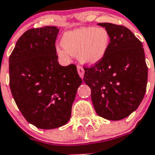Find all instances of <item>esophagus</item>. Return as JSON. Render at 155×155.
<instances>
[{
  "label": "esophagus",
  "mask_w": 155,
  "mask_h": 155,
  "mask_svg": "<svg viewBox=\"0 0 155 155\" xmlns=\"http://www.w3.org/2000/svg\"><path fill=\"white\" fill-rule=\"evenodd\" d=\"M78 74L80 75L81 78H84V68H82L81 66L78 65Z\"/></svg>",
  "instance_id": "1"
}]
</instances>
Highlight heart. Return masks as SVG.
<instances>
[{
	"mask_svg": "<svg viewBox=\"0 0 155 155\" xmlns=\"http://www.w3.org/2000/svg\"><path fill=\"white\" fill-rule=\"evenodd\" d=\"M109 42L110 35L105 28L85 27L66 31L61 40L64 50L57 48V51L64 58L71 54L78 56L82 63L94 64L103 58Z\"/></svg>",
	"mask_w": 155,
	"mask_h": 155,
	"instance_id": "b5f03b06",
	"label": "heart"
}]
</instances>
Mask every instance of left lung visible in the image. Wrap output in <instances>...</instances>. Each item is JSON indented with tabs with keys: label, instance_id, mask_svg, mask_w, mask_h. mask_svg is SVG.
<instances>
[{
	"label": "left lung",
	"instance_id": "1",
	"mask_svg": "<svg viewBox=\"0 0 155 155\" xmlns=\"http://www.w3.org/2000/svg\"><path fill=\"white\" fill-rule=\"evenodd\" d=\"M110 35L103 58L84 67V81L91 88L97 114L120 120L136 110L143 100L147 83V67L142 42L127 27L98 23Z\"/></svg>",
	"mask_w": 155,
	"mask_h": 155
}]
</instances>
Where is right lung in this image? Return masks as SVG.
<instances>
[{"instance_id": "obj_1", "label": "right lung", "mask_w": 155, "mask_h": 155, "mask_svg": "<svg viewBox=\"0 0 155 155\" xmlns=\"http://www.w3.org/2000/svg\"><path fill=\"white\" fill-rule=\"evenodd\" d=\"M59 29L30 28L18 39L9 57V83L25 119L37 128L65 125L81 84L74 64L60 65L56 50Z\"/></svg>"}]
</instances>
